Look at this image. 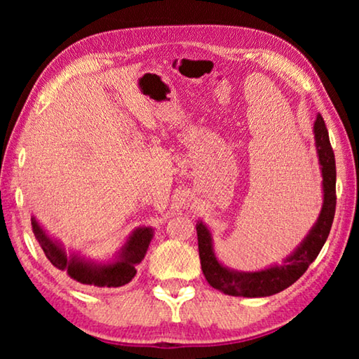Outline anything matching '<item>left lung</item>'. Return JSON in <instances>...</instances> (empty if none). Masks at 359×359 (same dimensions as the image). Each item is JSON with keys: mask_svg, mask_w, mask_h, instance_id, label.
Masks as SVG:
<instances>
[{"mask_svg": "<svg viewBox=\"0 0 359 359\" xmlns=\"http://www.w3.org/2000/svg\"><path fill=\"white\" fill-rule=\"evenodd\" d=\"M315 144L323 175V208L315 226L307 234L302 244L293 255L283 261L282 266H274L259 272H236L218 263L212 250L209 229L203 223L196 224L198 250L201 269L210 287L229 296L264 297L280 293L299 278L312 261L318 257L330 236L334 214H336V160L330 142V135L321 115H317L313 125Z\"/></svg>", "mask_w": 359, "mask_h": 359, "instance_id": "8db88e82", "label": "left lung"}]
</instances>
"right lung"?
I'll return each instance as SVG.
<instances>
[{"mask_svg":"<svg viewBox=\"0 0 359 359\" xmlns=\"http://www.w3.org/2000/svg\"><path fill=\"white\" fill-rule=\"evenodd\" d=\"M33 233L38 239L39 245L44 250L47 259L60 271H66L71 278L83 285H95V287L117 288L130 283L136 276V264L141 263L145 253H147L149 244L154 236L151 228H139L130 236L125 247L120 250V257L111 264L96 266L88 261H83L72 255L69 258L66 252L57 242H53L46 231L42 229L38 222L32 218Z\"/></svg>","mask_w":359,"mask_h":359,"instance_id":"add662e5","label":"right lung"}]
</instances>
